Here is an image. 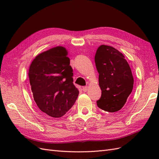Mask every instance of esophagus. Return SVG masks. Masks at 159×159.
Wrapping results in <instances>:
<instances>
[{
	"label": "esophagus",
	"mask_w": 159,
	"mask_h": 159,
	"mask_svg": "<svg viewBox=\"0 0 159 159\" xmlns=\"http://www.w3.org/2000/svg\"><path fill=\"white\" fill-rule=\"evenodd\" d=\"M87 89H88V87H87V86L83 87V90L84 92H86L87 91Z\"/></svg>",
	"instance_id": "esophagus-1"
}]
</instances>
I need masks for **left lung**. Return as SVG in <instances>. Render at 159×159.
Masks as SVG:
<instances>
[{
    "instance_id": "obj_1",
    "label": "left lung",
    "mask_w": 159,
    "mask_h": 159,
    "mask_svg": "<svg viewBox=\"0 0 159 159\" xmlns=\"http://www.w3.org/2000/svg\"><path fill=\"white\" fill-rule=\"evenodd\" d=\"M95 63L102 90L97 105L107 112H117L124 106L133 89L134 79L129 64L122 53L107 45L98 48Z\"/></svg>"
}]
</instances>
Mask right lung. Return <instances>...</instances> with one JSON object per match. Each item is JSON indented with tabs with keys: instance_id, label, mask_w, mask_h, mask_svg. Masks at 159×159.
<instances>
[{
	"instance_id": "right-lung-1",
	"label": "right lung",
	"mask_w": 159,
	"mask_h": 159,
	"mask_svg": "<svg viewBox=\"0 0 159 159\" xmlns=\"http://www.w3.org/2000/svg\"><path fill=\"white\" fill-rule=\"evenodd\" d=\"M67 55L66 48L54 47L37 55L29 67L33 98L39 109L50 117L64 116L79 93L73 84V70Z\"/></svg>"
}]
</instances>
